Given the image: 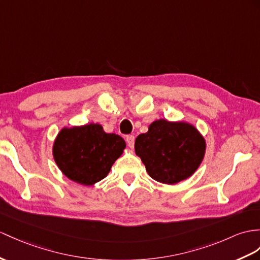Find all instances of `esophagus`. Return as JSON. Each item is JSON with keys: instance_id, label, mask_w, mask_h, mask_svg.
<instances>
[{"instance_id": "1", "label": "esophagus", "mask_w": 260, "mask_h": 260, "mask_svg": "<svg viewBox=\"0 0 260 260\" xmlns=\"http://www.w3.org/2000/svg\"><path fill=\"white\" fill-rule=\"evenodd\" d=\"M125 142L128 144L129 148H134L135 145V136H126L125 137Z\"/></svg>"}]
</instances>
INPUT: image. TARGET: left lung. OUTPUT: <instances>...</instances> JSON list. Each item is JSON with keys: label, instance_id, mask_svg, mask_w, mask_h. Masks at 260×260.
Masks as SVG:
<instances>
[{"label": "left lung", "instance_id": "left-lung-1", "mask_svg": "<svg viewBox=\"0 0 260 260\" xmlns=\"http://www.w3.org/2000/svg\"><path fill=\"white\" fill-rule=\"evenodd\" d=\"M205 140L192 124L160 119L139 135L136 153L152 179L175 184L189 178L203 161Z\"/></svg>", "mask_w": 260, "mask_h": 260}]
</instances>
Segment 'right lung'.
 Wrapping results in <instances>:
<instances>
[{
	"label": "right lung",
	"mask_w": 260,
	"mask_h": 260,
	"mask_svg": "<svg viewBox=\"0 0 260 260\" xmlns=\"http://www.w3.org/2000/svg\"><path fill=\"white\" fill-rule=\"evenodd\" d=\"M124 148L121 137L106 134L100 124L90 123L62 129L54 142L53 154L68 179L92 185L108 175Z\"/></svg>",
	"instance_id": "1"
}]
</instances>
